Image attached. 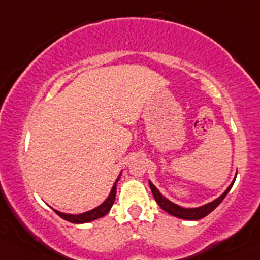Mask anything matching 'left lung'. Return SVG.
<instances>
[{"label":"left lung","instance_id":"8db88e82","mask_svg":"<svg viewBox=\"0 0 260 260\" xmlns=\"http://www.w3.org/2000/svg\"><path fill=\"white\" fill-rule=\"evenodd\" d=\"M234 180L231 183V185L226 188L225 192H224L222 196H219L217 199L209 202V203L204 204V206L198 207V208H184V207H180V206H178V204L173 203V202H171L169 199H167L166 197L163 196L162 193L157 189V188H155V185L153 184L151 180H148V182H149V187H151L152 194H153V197H154L155 202H157L158 206L165 210V212H167L168 214H171V215H174V217L182 218V219H185V220H198V219H202V218H204L206 215H208L210 212H213V210L217 208L220 203H222V201L225 198V196L228 194V192L231 190V188L233 187Z\"/></svg>","mask_w":260,"mask_h":260}]
</instances>
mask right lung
I'll use <instances>...</instances> for the list:
<instances>
[{"label": "right lung", "mask_w": 260, "mask_h": 260, "mask_svg": "<svg viewBox=\"0 0 260 260\" xmlns=\"http://www.w3.org/2000/svg\"><path fill=\"white\" fill-rule=\"evenodd\" d=\"M121 174H122V172L119 173L118 178H117L116 182H114V185L112 187L111 193H109L107 199H106V201L103 202L102 204H100L98 207H95V208L88 210V212L81 213V214H67V213H62V212H59V210H57V209H53V210L57 213V214L59 215V217L63 218L64 220H68V222L76 223V224L88 223V222H92V220L98 219V218L105 217V215L107 214L109 210H111L112 206H113V203H114V199H116L117 182H118L119 178H121Z\"/></svg>", "instance_id": "obj_1"}]
</instances>
